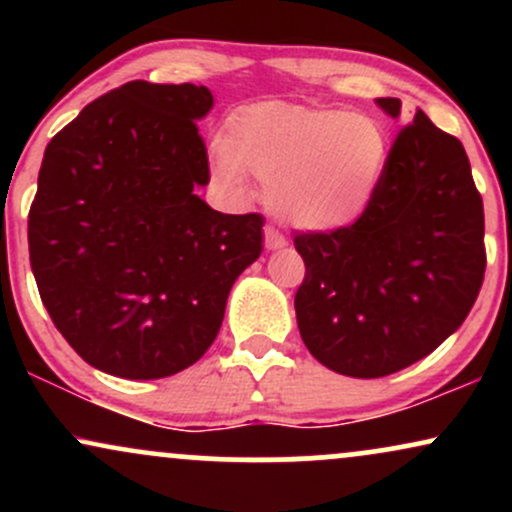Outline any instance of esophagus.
<instances>
[{"label":"esophagus","instance_id":"esophagus-1","mask_svg":"<svg viewBox=\"0 0 512 512\" xmlns=\"http://www.w3.org/2000/svg\"><path fill=\"white\" fill-rule=\"evenodd\" d=\"M264 245H267V250H281L286 248V238L274 226H264Z\"/></svg>","mask_w":512,"mask_h":512}]
</instances>
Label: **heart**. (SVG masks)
Wrapping results in <instances>:
<instances>
[{"mask_svg": "<svg viewBox=\"0 0 512 512\" xmlns=\"http://www.w3.org/2000/svg\"><path fill=\"white\" fill-rule=\"evenodd\" d=\"M387 166L375 117L334 108L260 103L228 117L226 146L211 154V178L245 195V170L264 182L269 211L305 231H337L361 219Z\"/></svg>", "mask_w": 512, "mask_h": 512, "instance_id": "1", "label": "heart"}]
</instances>
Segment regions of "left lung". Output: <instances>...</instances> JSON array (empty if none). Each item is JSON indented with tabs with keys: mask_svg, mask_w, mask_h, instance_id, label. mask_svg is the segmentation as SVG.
<instances>
[{
	"mask_svg": "<svg viewBox=\"0 0 512 512\" xmlns=\"http://www.w3.org/2000/svg\"><path fill=\"white\" fill-rule=\"evenodd\" d=\"M378 105L399 117V98ZM293 245L298 330L322 366L383 378L421 361L462 325L486 272L484 202L460 139L416 110L361 219Z\"/></svg>",
	"mask_w": 512,
	"mask_h": 512,
	"instance_id": "obj_1",
	"label": "left lung"
}]
</instances>
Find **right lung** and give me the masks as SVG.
Here are the masks:
<instances>
[{"instance_id":"add662e5","label":"right lung","mask_w":512,"mask_h":512,"mask_svg":"<svg viewBox=\"0 0 512 512\" xmlns=\"http://www.w3.org/2000/svg\"><path fill=\"white\" fill-rule=\"evenodd\" d=\"M207 86L129 81L50 139L28 211L40 298L103 373L156 380L197 363L233 281L262 252L260 214H221L197 120Z\"/></svg>"}]
</instances>
